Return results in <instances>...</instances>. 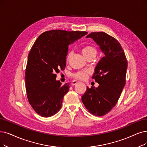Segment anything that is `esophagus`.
Returning a JSON list of instances; mask_svg holds the SVG:
<instances>
[{
	"label": "esophagus",
	"mask_w": 147,
	"mask_h": 147,
	"mask_svg": "<svg viewBox=\"0 0 147 147\" xmlns=\"http://www.w3.org/2000/svg\"><path fill=\"white\" fill-rule=\"evenodd\" d=\"M78 83V81H75V80H74V81H72V86L76 85V84H77Z\"/></svg>",
	"instance_id": "1"
}]
</instances>
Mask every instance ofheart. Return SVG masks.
<instances>
[{
	"mask_svg": "<svg viewBox=\"0 0 147 147\" xmlns=\"http://www.w3.org/2000/svg\"><path fill=\"white\" fill-rule=\"evenodd\" d=\"M82 53L84 55V56L85 57H87L88 56H90V55H96V49L95 48V47H93L92 46H90V45H88V46H86L84 47H83V48H82L81 50ZM70 55L71 54H69L67 57V60H68L69 58L70 57ZM89 74V71H88L87 70H80V71H78L77 72H76L75 74H74L72 75V77L75 78V79H77V80H85L87 77L88 74Z\"/></svg>",
	"mask_w": 147,
	"mask_h": 147,
	"instance_id": "1",
	"label": "heart"
}]
</instances>
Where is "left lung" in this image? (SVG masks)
Returning <instances> with one entry per match:
<instances>
[{"label": "left lung", "mask_w": 147, "mask_h": 147, "mask_svg": "<svg viewBox=\"0 0 147 147\" xmlns=\"http://www.w3.org/2000/svg\"><path fill=\"white\" fill-rule=\"evenodd\" d=\"M86 37L95 41L104 57L97 64L92 77L99 86L87 87L81 99L90 113L102 116L115 107L121 96L125 84L127 61L118 41L107 34L94 32Z\"/></svg>", "instance_id": "obj_1"}]
</instances>
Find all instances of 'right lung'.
<instances>
[{
    "mask_svg": "<svg viewBox=\"0 0 147 147\" xmlns=\"http://www.w3.org/2000/svg\"><path fill=\"white\" fill-rule=\"evenodd\" d=\"M87 34L85 31L51 30L42 34L28 55L25 86L28 101L42 117L55 115L61 107L70 84L61 86L56 73L66 67L68 46Z\"/></svg>",
    "mask_w": 147,
    "mask_h": 147,
    "instance_id": "right-lung-1",
    "label": "right lung"
}]
</instances>
